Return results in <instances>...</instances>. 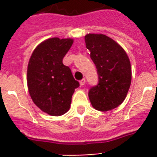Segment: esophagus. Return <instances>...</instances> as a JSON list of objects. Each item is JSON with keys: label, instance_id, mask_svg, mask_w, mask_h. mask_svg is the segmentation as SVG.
Masks as SVG:
<instances>
[{"label": "esophagus", "instance_id": "esophagus-1", "mask_svg": "<svg viewBox=\"0 0 157 157\" xmlns=\"http://www.w3.org/2000/svg\"><path fill=\"white\" fill-rule=\"evenodd\" d=\"M85 84H86V79L85 78L80 81V85H81V86H84Z\"/></svg>", "mask_w": 157, "mask_h": 157}]
</instances>
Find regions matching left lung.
Instances as JSON below:
<instances>
[{
	"mask_svg": "<svg viewBox=\"0 0 157 157\" xmlns=\"http://www.w3.org/2000/svg\"><path fill=\"white\" fill-rule=\"evenodd\" d=\"M85 41L98 73V84L90 89L89 99L95 109L111 110L124 102L131 85L129 58L123 48L106 35L89 33Z\"/></svg>",
	"mask_w": 157,
	"mask_h": 157,
	"instance_id": "8db88e82",
	"label": "left lung"
}]
</instances>
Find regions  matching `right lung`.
I'll return each mask as SVG.
<instances>
[{
	"mask_svg": "<svg viewBox=\"0 0 157 157\" xmlns=\"http://www.w3.org/2000/svg\"><path fill=\"white\" fill-rule=\"evenodd\" d=\"M72 44L71 39H47L34 49L29 62L27 83L31 99L52 116L67 112L75 89L80 86L70 68L63 63Z\"/></svg>",
	"mask_w": 157,
	"mask_h": 157,
	"instance_id": "right-lung-1",
	"label": "right lung"
}]
</instances>
